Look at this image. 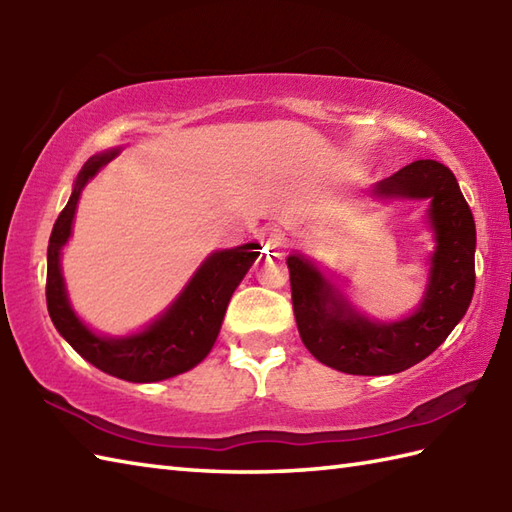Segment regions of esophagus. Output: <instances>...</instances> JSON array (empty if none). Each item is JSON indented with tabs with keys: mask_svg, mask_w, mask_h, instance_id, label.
I'll use <instances>...</instances> for the list:
<instances>
[{
	"mask_svg": "<svg viewBox=\"0 0 512 512\" xmlns=\"http://www.w3.org/2000/svg\"><path fill=\"white\" fill-rule=\"evenodd\" d=\"M264 244H266V248H273V250L284 248L286 246V233L281 231V228H266Z\"/></svg>",
	"mask_w": 512,
	"mask_h": 512,
	"instance_id": "esophagus-1",
	"label": "esophagus"
}]
</instances>
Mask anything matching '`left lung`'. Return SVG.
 Returning <instances> with one entry per match:
<instances>
[{
  "label": "left lung",
  "instance_id": "8db88e82",
  "mask_svg": "<svg viewBox=\"0 0 512 512\" xmlns=\"http://www.w3.org/2000/svg\"><path fill=\"white\" fill-rule=\"evenodd\" d=\"M374 200H429L436 239L418 308L398 321H374L303 253L288 255L292 310L303 345L319 363L345 374L387 376L420 363L444 343L471 306L475 290V220L449 167L416 160L376 182Z\"/></svg>",
  "mask_w": 512,
  "mask_h": 512
}]
</instances>
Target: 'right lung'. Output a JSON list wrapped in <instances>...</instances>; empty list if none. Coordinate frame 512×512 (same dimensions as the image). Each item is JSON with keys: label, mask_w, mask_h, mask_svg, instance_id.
<instances>
[{"label": "right lung", "mask_w": 512, "mask_h": 512, "mask_svg": "<svg viewBox=\"0 0 512 512\" xmlns=\"http://www.w3.org/2000/svg\"><path fill=\"white\" fill-rule=\"evenodd\" d=\"M121 149H107L85 162L74 180L72 195L54 222L48 244L46 301L54 328L74 352L101 372L129 383H158L189 372L202 363L220 334L224 314L235 288L259 257L257 242L215 250L195 270L189 284L169 303V308L143 330L125 336L94 332L74 312L61 273V250L72 235L76 204L81 193Z\"/></svg>", "instance_id": "right-lung-1"}]
</instances>
